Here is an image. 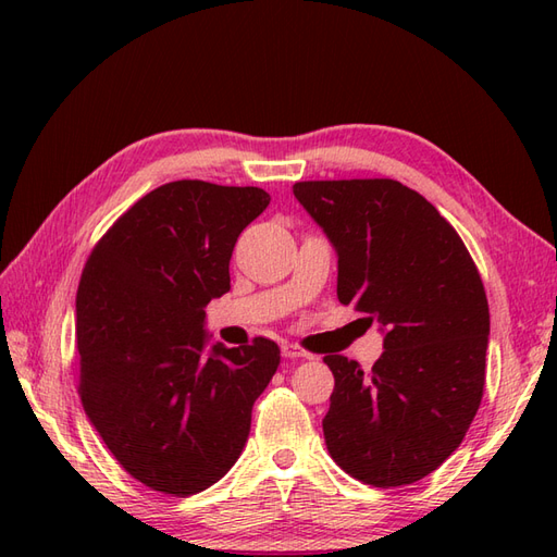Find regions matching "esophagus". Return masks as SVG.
Wrapping results in <instances>:
<instances>
[{
	"mask_svg": "<svg viewBox=\"0 0 557 557\" xmlns=\"http://www.w3.org/2000/svg\"><path fill=\"white\" fill-rule=\"evenodd\" d=\"M281 352H283V358H293V360L311 358V352H307L305 348H299L297 344H290V342H285V344L281 346Z\"/></svg>",
	"mask_w": 557,
	"mask_h": 557,
	"instance_id": "obj_1",
	"label": "esophagus"
}]
</instances>
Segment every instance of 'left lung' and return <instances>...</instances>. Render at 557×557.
Listing matches in <instances>:
<instances>
[{"instance_id": "obj_1", "label": "left lung", "mask_w": 557, "mask_h": 557, "mask_svg": "<svg viewBox=\"0 0 557 557\" xmlns=\"http://www.w3.org/2000/svg\"><path fill=\"white\" fill-rule=\"evenodd\" d=\"M293 193L339 256L336 297L387 330L372 369L323 358L334 374L327 450L367 485L416 483L462 444L483 397L491 313L479 269L399 181H299Z\"/></svg>"}]
</instances>
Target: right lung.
I'll list each match as a JSON object with an SVG mask.
<instances>
[{
	"label": "right lung",
	"instance_id": "right-lung-1",
	"mask_svg": "<svg viewBox=\"0 0 557 557\" xmlns=\"http://www.w3.org/2000/svg\"><path fill=\"white\" fill-rule=\"evenodd\" d=\"M262 188L172 181L107 230L76 293L78 395L129 476L188 497L242 455L252 404L276 374L272 339L205 352V307L230 290V258L267 209Z\"/></svg>",
	"mask_w": 557,
	"mask_h": 557
}]
</instances>
